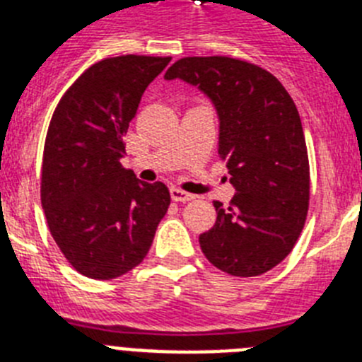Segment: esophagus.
<instances>
[{
    "instance_id": "1",
    "label": "esophagus",
    "mask_w": 362,
    "mask_h": 362,
    "mask_svg": "<svg viewBox=\"0 0 362 362\" xmlns=\"http://www.w3.org/2000/svg\"><path fill=\"white\" fill-rule=\"evenodd\" d=\"M170 196L174 201H179V203H187V201H192L196 196H192V194H188V192L181 190V188L177 187H172L170 188Z\"/></svg>"
}]
</instances>
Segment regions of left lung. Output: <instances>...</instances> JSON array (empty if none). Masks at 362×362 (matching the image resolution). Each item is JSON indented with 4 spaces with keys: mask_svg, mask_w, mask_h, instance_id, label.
<instances>
[{
    "mask_svg": "<svg viewBox=\"0 0 362 362\" xmlns=\"http://www.w3.org/2000/svg\"><path fill=\"white\" fill-rule=\"evenodd\" d=\"M165 79L210 98L217 152L235 188L228 209L214 203L216 225L199 235L201 250L230 276H261L292 252L308 214V152L296 103L276 76L233 57H183Z\"/></svg>",
    "mask_w": 362,
    "mask_h": 362,
    "instance_id": "1",
    "label": "left lung"
}]
</instances>
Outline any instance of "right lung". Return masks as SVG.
<instances>
[{
    "label": "right lung",
    "instance_id": "1",
    "mask_svg": "<svg viewBox=\"0 0 362 362\" xmlns=\"http://www.w3.org/2000/svg\"><path fill=\"white\" fill-rule=\"evenodd\" d=\"M172 57H107L59 99L45 139L41 204L62 254L90 279H116L141 263L170 204L163 185L121 165L123 136L146 86Z\"/></svg>",
    "mask_w": 362,
    "mask_h": 362
}]
</instances>
